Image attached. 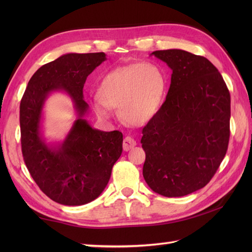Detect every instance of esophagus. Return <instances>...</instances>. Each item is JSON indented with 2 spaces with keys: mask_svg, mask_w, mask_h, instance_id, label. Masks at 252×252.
Listing matches in <instances>:
<instances>
[{
  "mask_svg": "<svg viewBox=\"0 0 252 252\" xmlns=\"http://www.w3.org/2000/svg\"><path fill=\"white\" fill-rule=\"evenodd\" d=\"M135 145L136 142L130 136L125 137V140H123V151L125 152H129L130 149H132Z\"/></svg>",
  "mask_w": 252,
  "mask_h": 252,
  "instance_id": "esophagus-1",
  "label": "esophagus"
}]
</instances>
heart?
Instances as JSON below:
<instances>
[{
    "label": "heart",
    "mask_w": 252,
    "mask_h": 252,
    "mask_svg": "<svg viewBox=\"0 0 252 252\" xmlns=\"http://www.w3.org/2000/svg\"><path fill=\"white\" fill-rule=\"evenodd\" d=\"M165 92V80L157 67L144 63L119 67L100 81L93 108L100 119L108 120L112 108H119L130 126L146 125L156 116Z\"/></svg>",
    "instance_id": "obj_1"
}]
</instances>
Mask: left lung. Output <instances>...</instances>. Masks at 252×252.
I'll list each match as a JSON object with an SVG mask.
<instances>
[{
  "label": "left lung",
  "mask_w": 252,
  "mask_h": 252,
  "mask_svg": "<svg viewBox=\"0 0 252 252\" xmlns=\"http://www.w3.org/2000/svg\"><path fill=\"white\" fill-rule=\"evenodd\" d=\"M152 55L172 70L164 103L143 129V176L164 197H182L205 187L225 157L231 96L218 69L183 50Z\"/></svg>",
  "instance_id": "8db88e82"
}]
</instances>
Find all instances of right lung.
Segmentation results:
<instances>
[{"mask_svg":"<svg viewBox=\"0 0 252 252\" xmlns=\"http://www.w3.org/2000/svg\"><path fill=\"white\" fill-rule=\"evenodd\" d=\"M106 60L103 52L62 55L37 69L20 101L21 151L27 169L40 189L61 205L81 206L96 199L121 156L122 133L94 129L84 119L89 111L83 97L85 80ZM54 92L71 97L77 118L65 140L47 143L41 129L43 108Z\"/></svg>","mask_w":252,"mask_h":252,"instance_id":"obj_1","label":"right lung"}]
</instances>
